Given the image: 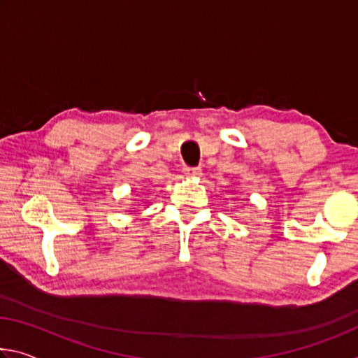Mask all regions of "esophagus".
Here are the masks:
<instances>
[{
    "label": "esophagus",
    "mask_w": 358,
    "mask_h": 358,
    "mask_svg": "<svg viewBox=\"0 0 358 358\" xmlns=\"http://www.w3.org/2000/svg\"><path fill=\"white\" fill-rule=\"evenodd\" d=\"M183 173L187 175V177H201L202 175V169L201 167H183Z\"/></svg>",
    "instance_id": "esophagus-1"
}]
</instances>
